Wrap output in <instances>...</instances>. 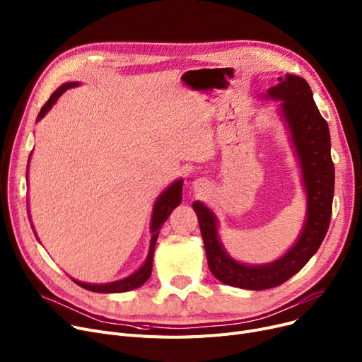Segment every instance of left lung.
Wrapping results in <instances>:
<instances>
[{
    "label": "left lung",
    "mask_w": 362,
    "mask_h": 362,
    "mask_svg": "<svg viewBox=\"0 0 362 362\" xmlns=\"http://www.w3.org/2000/svg\"><path fill=\"white\" fill-rule=\"evenodd\" d=\"M262 97L279 103L277 114L289 133L300 168L307 213L298 239L286 252L272 262H239L224 250L218 236L217 216L201 201L192 204L199 221L210 272L224 284L250 291L276 288L310 261L327 233L334 194L330 132L314 103L307 81L300 76L286 74L279 78L277 85L272 86Z\"/></svg>",
    "instance_id": "obj_1"
}]
</instances>
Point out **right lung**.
Masks as SVG:
<instances>
[{"label": "right lung", "mask_w": 362, "mask_h": 362, "mask_svg": "<svg viewBox=\"0 0 362 362\" xmlns=\"http://www.w3.org/2000/svg\"><path fill=\"white\" fill-rule=\"evenodd\" d=\"M79 85H81L79 82H66L62 86L57 88L52 92L49 100L45 103V105L41 108L40 114H37L36 122H41L47 116V112L54 107V104L59 101V98L67 89L76 88ZM29 161H30V156H29ZM28 170H29V163H28ZM26 180H28V171H26ZM182 186H183L182 179L173 182L154 202V208H152V216H151V229H149L151 230V242H149L148 257L135 273H132L130 276H127L124 279L110 281V283H85V281H79L76 279H71V280L76 284H79L81 288L90 291V292H98V293H120V292H127V291L141 288L142 284L149 279L151 272H152V258H154V250H156V243H157V238H158L161 226L168 218L170 213L173 211L182 201ZM29 220H30V213H29ZM30 226L33 229V224H30ZM35 236H36V233H35Z\"/></svg>", "instance_id": "right-lung-1"}]
</instances>
